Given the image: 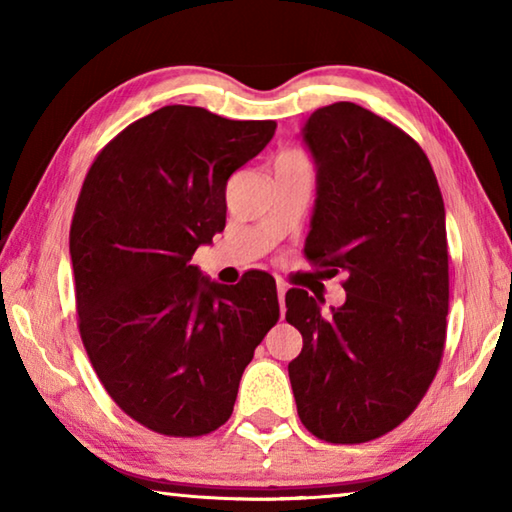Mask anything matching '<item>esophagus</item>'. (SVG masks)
<instances>
[{
  "label": "esophagus",
  "instance_id": "obj_1",
  "mask_svg": "<svg viewBox=\"0 0 512 512\" xmlns=\"http://www.w3.org/2000/svg\"><path fill=\"white\" fill-rule=\"evenodd\" d=\"M275 287H277V298H280V309H282V314H284V296H287L289 284L284 282V280H280V277H277V280H275Z\"/></svg>",
  "mask_w": 512,
  "mask_h": 512
}]
</instances>
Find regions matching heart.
I'll return each instance as SVG.
<instances>
[{
	"label": "heart",
	"mask_w": 512,
	"mask_h": 512,
	"mask_svg": "<svg viewBox=\"0 0 512 512\" xmlns=\"http://www.w3.org/2000/svg\"><path fill=\"white\" fill-rule=\"evenodd\" d=\"M287 155H296V158H298V153H287Z\"/></svg>",
	"instance_id": "heart-1"
}]
</instances>
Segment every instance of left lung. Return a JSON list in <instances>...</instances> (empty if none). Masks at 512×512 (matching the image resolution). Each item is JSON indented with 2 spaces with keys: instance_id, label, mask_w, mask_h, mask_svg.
Returning a JSON list of instances; mask_svg holds the SVG:
<instances>
[{
  "instance_id": "1",
  "label": "left lung",
  "mask_w": 512,
  "mask_h": 512,
  "mask_svg": "<svg viewBox=\"0 0 512 512\" xmlns=\"http://www.w3.org/2000/svg\"><path fill=\"white\" fill-rule=\"evenodd\" d=\"M316 164L305 255L345 273V302L287 291L302 334L289 363L298 415L327 443H368L415 411L447 332L445 203L436 173L402 128L350 101L311 112L300 131Z\"/></svg>"
}]
</instances>
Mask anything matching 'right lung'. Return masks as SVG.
Wrapping results in <instances>:
<instances>
[{
    "label": "right lung",
    "instance_id": "obj_1",
    "mask_svg": "<svg viewBox=\"0 0 512 512\" xmlns=\"http://www.w3.org/2000/svg\"><path fill=\"white\" fill-rule=\"evenodd\" d=\"M275 121L164 106L124 128L85 176L69 230L85 350L124 413L194 438L230 418L239 379L277 318L275 280L219 284L192 264L225 228V185Z\"/></svg>",
    "mask_w": 512,
    "mask_h": 512
}]
</instances>
